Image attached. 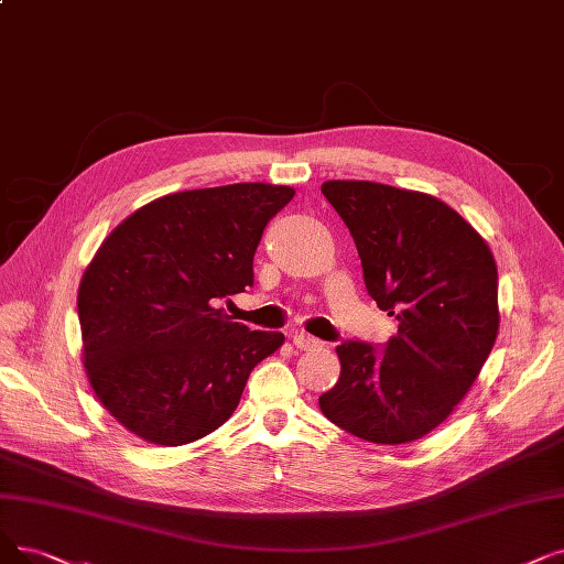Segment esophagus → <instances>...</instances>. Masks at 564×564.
<instances>
[{
	"instance_id": "1",
	"label": "esophagus",
	"mask_w": 564,
	"mask_h": 564,
	"mask_svg": "<svg viewBox=\"0 0 564 564\" xmlns=\"http://www.w3.org/2000/svg\"><path fill=\"white\" fill-rule=\"evenodd\" d=\"M290 338H292V346L300 348V350H317V348H323L321 340L313 338V336L306 334V332H300V329L290 332Z\"/></svg>"
}]
</instances>
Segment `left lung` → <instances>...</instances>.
Masks as SVG:
<instances>
[{"mask_svg":"<svg viewBox=\"0 0 564 564\" xmlns=\"http://www.w3.org/2000/svg\"><path fill=\"white\" fill-rule=\"evenodd\" d=\"M321 191L355 239L369 295L399 321L382 352L340 343V378L321 410L366 443H412L449 417L491 355L500 327L496 258L429 193L346 180Z\"/></svg>","mask_w":564,"mask_h":564,"instance_id":"left-lung-1","label":"left lung"}]
</instances>
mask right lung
I'll list each match as a JSON object with an SVG mask.
<instances>
[{"label": "right lung", "instance_id": "add662e5", "mask_svg": "<svg viewBox=\"0 0 564 564\" xmlns=\"http://www.w3.org/2000/svg\"><path fill=\"white\" fill-rule=\"evenodd\" d=\"M295 188L247 182L170 193L127 216L78 288L83 364L96 399L144 443L180 447L224 426L281 332L230 323L253 285L269 218Z\"/></svg>", "mask_w": 564, "mask_h": 564}]
</instances>
